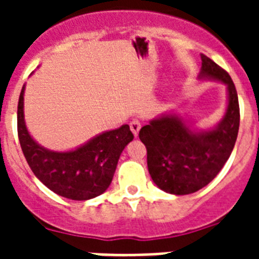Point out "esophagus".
Wrapping results in <instances>:
<instances>
[{
  "instance_id": "esophagus-1",
  "label": "esophagus",
  "mask_w": 259,
  "mask_h": 259,
  "mask_svg": "<svg viewBox=\"0 0 259 259\" xmlns=\"http://www.w3.org/2000/svg\"><path fill=\"white\" fill-rule=\"evenodd\" d=\"M130 128H131L132 134H134L135 137L139 136V132H140V128H141V124L140 122L137 120V119H134L131 123H130Z\"/></svg>"
}]
</instances>
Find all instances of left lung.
<instances>
[{
  "label": "left lung",
  "mask_w": 259,
  "mask_h": 259,
  "mask_svg": "<svg viewBox=\"0 0 259 259\" xmlns=\"http://www.w3.org/2000/svg\"><path fill=\"white\" fill-rule=\"evenodd\" d=\"M201 61L198 80L226 85L227 106L221 120L210 128H200L171 110L153 118L139 134L146 146L152 180L159 189L176 196L200 191L218 175L239 132V98L232 79L209 57L201 54Z\"/></svg>",
  "instance_id": "1"
}]
</instances>
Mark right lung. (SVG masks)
I'll return each instance as SVG.
<instances>
[{"label":"right lung","instance_id":"1","mask_svg":"<svg viewBox=\"0 0 259 259\" xmlns=\"http://www.w3.org/2000/svg\"><path fill=\"white\" fill-rule=\"evenodd\" d=\"M23 85L18 102V136L27 163L38 180L58 196L87 201L104 193L111 184L119 157L134 140L130 125L101 132L74 149H48L31 136L24 120Z\"/></svg>","mask_w":259,"mask_h":259}]
</instances>
